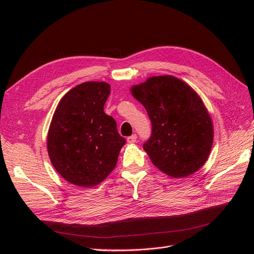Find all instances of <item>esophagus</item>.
I'll return each instance as SVG.
<instances>
[{
  "mask_svg": "<svg viewBox=\"0 0 254 254\" xmlns=\"http://www.w3.org/2000/svg\"><path fill=\"white\" fill-rule=\"evenodd\" d=\"M136 134H132V135H130V136H128L127 137V142L128 143H134L135 141H136Z\"/></svg>",
  "mask_w": 254,
  "mask_h": 254,
  "instance_id": "obj_1",
  "label": "esophagus"
}]
</instances>
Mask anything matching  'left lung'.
Segmentation results:
<instances>
[{
  "instance_id": "obj_1",
  "label": "left lung",
  "mask_w": 254,
  "mask_h": 254,
  "mask_svg": "<svg viewBox=\"0 0 254 254\" xmlns=\"http://www.w3.org/2000/svg\"><path fill=\"white\" fill-rule=\"evenodd\" d=\"M131 93L151 122L143 148L152 164L173 178L197 172L213 144L212 120L199 95L171 75L150 77L132 87Z\"/></svg>"
}]
</instances>
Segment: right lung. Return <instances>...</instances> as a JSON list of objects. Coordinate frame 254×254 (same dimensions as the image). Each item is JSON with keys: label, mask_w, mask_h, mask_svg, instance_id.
<instances>
[{"label": "right lung", "mask_w": 254, "mask_h": 254, "mask_svg": "<svg viewBox=\"0 0 254 254\" xmlns=\"http://www.w3.org/2000/svg\"><path fill=\"white\" fill-rule=\"evenodd\" d=\"M110 84L86 81L61 98L48 134L51 162L74 186L91 188L104 181L117 165L126 140L117 122L104 112Z\"/></svg>", "instance_id": "obj_1"}]
</instances>
